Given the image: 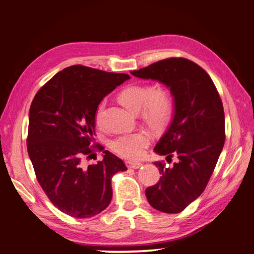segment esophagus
<instances>
[{
    "label": "esophagus",
    "instance_id": "esophagus-1",
    "mask_svg": "<svg viewBox=\"0 0 254 254\" xmlns=\"http://www.w3.org/2000/svg\"><path fill=\"white\" fill-rule=\"evenodd\" d=\"M126 165H127V168H133V170H137V168H140L142 166V163H135V162L127 161V162H126Z\"/></svg>",
    "mask_w": 254,
    "mask_h": 254
}]
</instances>
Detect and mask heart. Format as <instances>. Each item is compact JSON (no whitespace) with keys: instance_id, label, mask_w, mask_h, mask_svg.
I'll return each instance as SVG.
<instances>
[{"instance_id":"1","label":"heart","mask_w":254,"mask_h":254,"mask_svg":"<svg viewBox=\"0 0 254 254\" xmlns=\"http://www.w3.org/2000/svg\"><path fill=\"white\" fill-rule=\"evenodd\" d=\"M119 100L132 112L142 111L143 118L151 127H161L170 121L174 112L172 93L166 88L152 84H134L124 89ZM106 107L102 100L96 110L94 121L100 124ZM150 145V136L145 132L122 134L110 143L111 150L119 156L128 160H138Z\"/></svg>"}]
</instances>
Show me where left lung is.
<instances>
[{
	"label": "left lung",
	"instance_id": "obj_1",
	"mask_svg": "<svg viewBox=\"0 0 254 254\" xmlns=\"http://www.w3.org/2000/svg\"><path fill=\"white\" fill-rule=\"evenodd\" d=\"M131 73L164 83L174 97L173 121L154 151L180 161L173 167L154 163L162 176L145 195L157 210L181 212L205 190L220 156L226 138L222 101L209 74L190 59H163Z\"/></svg>",
	"mask_w": 254,
	"mask_h": 254
}]
</instances>
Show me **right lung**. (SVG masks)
Returning a JSON list of instances; mask_svg holds the SVG:
<instances>
[{"label": "right lung", "mask_w": 254, "mask_h": 254, "mask_svg": "<svg viewBox=\"0 0 254 254\" xmlns=\"http://www.w3.org/2000/svg\"><path fill=\"white\" fill-rule=\"evenodd\" d=\"M130 76L81 64L64 68L37 91L29 109L27 152L36 178L55 207L74 218H90L112 199L111 178L127 168L114 154L88 167L94 116L102 99ZM103 150V148H102Z\"/></svg>", "instance_id": "add662e5"}]
</instances>
